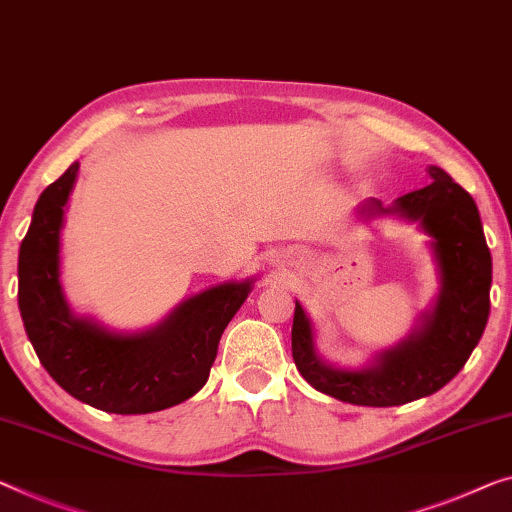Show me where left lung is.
<instances>
[{
  "instance_id": "8db88e82",
  "label": "left lung",
  "mask_w": 512,
  "mask_h": 512,
  "mask_svg": "<svg viewBox=\"0 0 512 512\" xmlns=\"http://www.w3.org/2000/svg\"><path fill=\"white\" fill-rule=\"evenodd\" d=\"M430 183L384 207L375 197L356 207L358 220L393 216L430 236L439 289L407 338L381 349L361 368H340L317 352L315 324L296 301L292 354L301 377L319 393L358 407H398L437 393L464 368L490 317L492 255L480 213L467 190L437 165Z\"/></svg>"
}]
</instances>
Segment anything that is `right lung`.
<instances>
[{"label": "right lung", "mask_w": 512, "mask_h": 512, "mask_svg": "<svg viewBox=\"0 0 512 512\" xmlns=\"http://www.w3.org/2000/svg\"><path fill=\"white\" fill-rule=\"evenodd\" d=\"M78 170L75 160L43 190L22 239L18 305L27 338L48 375L89 407L108 414L174 407L207 384L220 335L255 278L204 289L142 331H117L75 315L61 285V230Z\"/></svg>", "instance_id": "add662e5"}]
</instances>
